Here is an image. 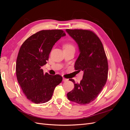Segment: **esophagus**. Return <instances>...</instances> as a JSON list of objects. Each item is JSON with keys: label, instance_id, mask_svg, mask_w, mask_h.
<instances>
[{"label": "esophagus", "instance_id": "1", "mask_svg": "<svg viewBox=\"0 0 130 130\" xmlns=\"http://www.w3.org/2000/svg\"><path fill=\"white\" fill-rule=\"evenodd\" d=\"M68 80V79H67V78H63V81H64V82H66V81H67Z\"/></svg>", "mask_w": 130, "mask_h": 130}]
</instances>
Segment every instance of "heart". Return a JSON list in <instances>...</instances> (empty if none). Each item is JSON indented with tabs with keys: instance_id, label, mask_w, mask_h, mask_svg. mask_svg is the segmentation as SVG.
<instances>
[{
	"instance_id": "obj_1",
	"label": "heart",
	"mask_w": 130,
	"mask_h": 130,
	"mask_svg": "<svg viewBox=\"0 0 130 130\" xmlns=\"http://www.w3.org/2000/svg\"><path fill=\"white\" fill-rule=\"evenodd\" d=\"M63 48L64 49H67L70 48H74V45L73 43L70 42L66 43L63 44Z\"/></svg>"
}]
</instances>
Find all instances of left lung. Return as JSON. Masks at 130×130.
I'll return each mask as SVG.
<instances>
[{"label": "left lung", "instance_id": "1", "mask_svg": "<svg viewBox=\"0 0 130 130\" xmlns=\"http://www.w3.org/2000/svg\"><path fill=\"white\" fill-rule=\"evenodd\" d=\"M66 31L77 43L80 55L75 63L77 72L84 71L80 83L67 93L68 99L80 105L92 103L99 95L107 80V58L100 38L89 30L67 29Z\"/></svg>", "mask_w": 130, "mask_h": 130}]
</instances>
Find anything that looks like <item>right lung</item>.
I'll use <instances>...</instances> for the list:
<instances>
[{"mask_svg": "<svg viewBox=\"0 0 130 130\" xmlns=\"http://www.w3.org/2000/svg\"><path fill=\"white\" fill-rule=\"evenodd\" d=\"M64 36L65 32L60 29L41 30L27 38L19 49L15 66L17 78L27 99L35 104L50 100L62 81L60 75L44 74L42 67L46 63L54 45Z\"/></svg>", "mask_w": 130, "mask_h": 130, "instance_id": "right-lung-1", "label": "right lung"}]
</instances>
